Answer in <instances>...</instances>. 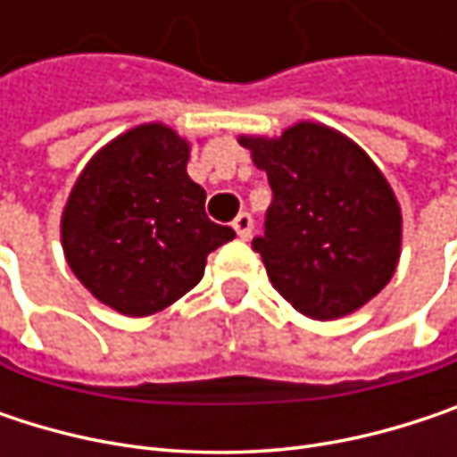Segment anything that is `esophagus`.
<instances>
[{
    "mask_svg": "<svg viewBox=\"0 0 457 457\" xmlns=\"http://www.w3.org/2000/svg\"><path fill=\"white\" fill-rule=\"evenodd\" d=\"M232 229L237 232V237L248 240L251 237V229H253V217L248 212H240L235 220H232Z\"/></svg>",
    "mask_w": 457,
    "mask_h": 457,
    "instance_id": "1",
    "label": "esophagus"
}]
</instances>
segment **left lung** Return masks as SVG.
<instances>
[{
	"instance_id": "left-lung-1",
	"label": "left lung",
	"mask_w": 457,
	"mask_h": 457,
	"mask_svg": "<svg viewBox=\"0 0 457 457\" xmlns=\"http://www.w3.org/2000/svg\"><path fill=\"white\" fill-rule=\"evenodd\" d=\"M240 145L272 187L264 235L251 245L275 291L315 320L370 302L392 280L403 240L400 206L378 166L352 139L310 121Z\"/></svg>"
}]
</instances>
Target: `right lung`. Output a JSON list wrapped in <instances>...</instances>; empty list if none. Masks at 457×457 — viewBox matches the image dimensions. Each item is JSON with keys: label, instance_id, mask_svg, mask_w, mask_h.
Listing matches in <instances>:
<instances>
[{"label": "right lung", "instance_id": "add662e5", "mask_svg": "<svg viewBox=\"0 0 457 457\" xmlns=\"http://www.w3.org/2000/svg\"><path fill=\"white\" fill-rule=\"evenodd\" d=\"M190 145L142 124L103 147L62 212V251L103 304L145 318L185 296L206 256L235 229L206 217V190L187 177Z\"/></svg>", "mask_w": 457, "mask_h": 457}]
</instances>
